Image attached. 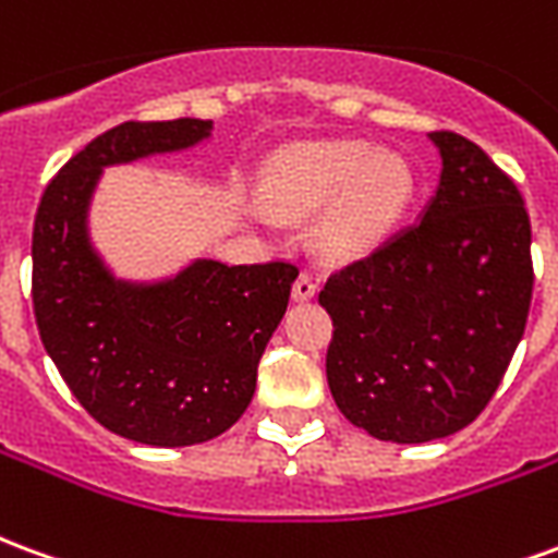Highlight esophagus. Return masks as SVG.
<instances>
[{
	"label": "esophagus",
	"mask_w": 558,
	"mask_h": 558,
	"mask_svg": "<svg viewBox=\"0 0 558 558\" xmlns=\"http://www.w3.org/2000/svg\"><path fill=\"white\" fill-rule=\"evenodd\" d=\"M314 295H316L314 275L302 271V275H299V280L292 283V299H295V302H311Z\"/></svg>",
	"instance_id": "34e87169"
}]
</instances>
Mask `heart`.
Masks as SVG:
<instances>
[{"mask_svg": "<svg viewBox=\"0 0 558 558\" xmlns=\"http://www.w3.org/2000/svg\"><path fill=\"white\" fill-rule=\"evenodd\" d=\"M412 184L403 155L340 137L290 148L268 196L287 218H314L326 207L316 244L331 259H352L386 239L410 203Z\"/></svg>", "mask_w": 558, "mask_h": 558, "instance_id": "obj_1", "label": "heart"}]
</instances>
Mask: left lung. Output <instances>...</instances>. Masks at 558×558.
Here are the masks:
<instances>
[{"mask_svg":"<svg viewBox=\"0 0 558 558\" xmlns=\"http://www.w3.org/2000/svg\"><path fill=\"white\" fill-rule=\"evenodd\" d=\"M442 172L418 223L335 271L326 376L338 410L383 442L463 430L526 328L532 227L517 184L475 143L436 131Z\"/></svg>","mask_w":558,"mask_h":558,"instance_id":"obj_1","label":"left lung"}]
</instances>
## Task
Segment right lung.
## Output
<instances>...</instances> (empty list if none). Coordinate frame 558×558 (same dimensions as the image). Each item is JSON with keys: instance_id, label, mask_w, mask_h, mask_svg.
I'll list each match as a JSON object with an SVG mask.
<instances>
[{"instance_id": "1", "label": "right lung", "mask_w": 558, "mask_h": 558, "mask_svg": "<svg viewBox=\"0 0 558 558\" xmlns=\"http://www.w3.org/2000/svg\"><path fill=\"white\" fill-rule=\"evenodd\" d=\"M211 122H125L47 184L32 230L41 343L92 418L125 439L182 448L215 439L254 398L256 367L290 304V263L191 259L170 278L128 280L98 254L89 208L107 167L184 151Z\"/></svg>"}]
</instances>
